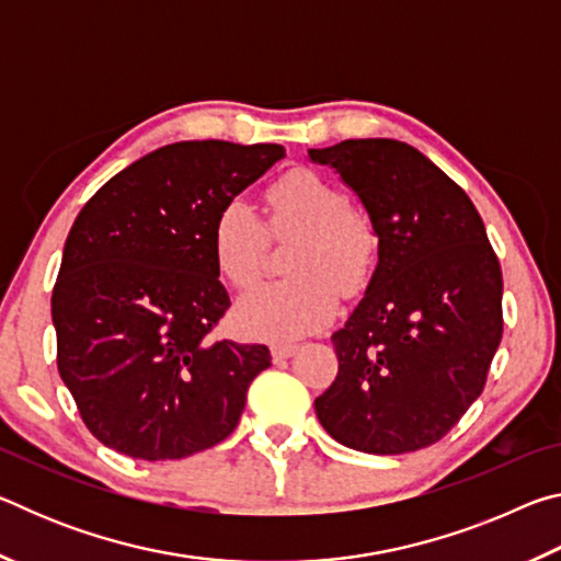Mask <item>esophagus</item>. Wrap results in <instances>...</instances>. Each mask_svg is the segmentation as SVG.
<instances>
[{"label": "esophagus", "mask_w": 561, "mask_h": 561, "mask_svg": "<svg viewBox=\"0 0 561 561\" xmlns=\"http://www.w3.org/2000/svg\"><path fill=\"white\" fill-rule=\"evenodd\" d=\"M297 344H274L272 346V358L274 360H284V358H291L294 354H297Z\"/></svg>", "instance_id": "esophagus-1"}]
</instances>
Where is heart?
I'll return each instance as SVG.
<instances>
[{
  "label": "heart",
  "instance_id": "1",
  "mask_svg": "<svg viewBox=\"0 0 561 561\" xmlns=\"http://www.w3.org/2000/svg\"><path fill=\"white\" fill-rule=\"evenodd\" d=\"M267 227L277 240L297 237L287 257L289 279L247 291L234 307L240 334L260 341H297L327 327L339 293L356 297L371 282L381 237L371 217L314 170H291L267 190ZM210 247L225 282L244 289L257 279L267 230L250 203L227 201L215 215Z\"/></svg>",
  "mask_w": 561,
  "mask_h": 561
}]
</instances>
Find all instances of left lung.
<instances>
[{
	"label": "left lung",
	"mask_w": 561,
	"mask_h": 561,
	"mask_svg": "<svg viewBox=\"0 0 561 561\" xmlns=\"http://www.w3.org/2000/svg\"><path fill=\"white\" fill-rule=\"evenodd\" d=\"M371 217L381 252L334 341L339 374L314 408L346 448L413 453L438 443L485 388L502 339V272L460 185L391 138L311 148Z\"/></svg>",
	"instance_id": "left-lung-1"
}]
</instances>
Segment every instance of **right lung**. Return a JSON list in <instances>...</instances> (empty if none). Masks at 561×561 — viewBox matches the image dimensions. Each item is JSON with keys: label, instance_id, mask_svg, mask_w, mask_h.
Here are the masks:
<instances>
[{"label": "right lung", "instance_id": "1", "mask_svg": "<svg viewBox=\"0 0 561 561\" xmlns=\"http://www.w3.org/2000/svg\"><path fill=\"white\" fill-rule=\"evenodd\" d=\"M284 158L183 140L113 175L76 217L51 294L56 364L87 428L128 458L180 460L237 428L262 344L213 341L230 307L215 215Z\"/></svg>", "mask_w": 561, "mask_h": 561}]
</instances>
